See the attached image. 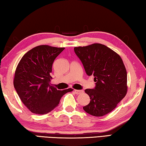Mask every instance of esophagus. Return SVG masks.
<instances>
[{"mask_svg":"<svg viewBox=\"0 0 146 146\" xmlns=\"http://www.w3.org/2000/svg\"><path fill=\"white\" fill-rule=\"evenodd\" d=\"M75 93L76 94V95H79V94H82V93H84V91L82 90H74Z\"/></svg>","mask_w":146,"mask_h":146,"instance_id":"1","label":"esophagus"}]
</instances>
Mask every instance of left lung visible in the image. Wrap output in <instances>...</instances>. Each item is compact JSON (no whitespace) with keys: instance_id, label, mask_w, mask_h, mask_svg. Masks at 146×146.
<instances>
[{"instance_id":"8db88e82","label":"left lung","mask_w":146,"mask_h":146,"mask_svg":"<svg viewBox=\"0 0 146 146\" xmlns=\"http://www.w3.org/2000/svg\"><path fill=\"white\" fill-rule=\"evenodd\" d=\"M87 75L94 76L95 89H86L90 102L84 110L95 117L111 112L126 95L127 71L120 56L104 44L75 47Z\"/></svg>"}]
</instances>
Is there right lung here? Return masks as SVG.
I'll return each instance as SVG.
<instances>
[{
    "instance_id": "right-lung-1",
    "label": "right lung",
    "mask_w": 146,
    "mask_h": 146,
    "mask_svg": "<svg viewBox=\"0 0 146 146\" xmlns=\"http://www.w3.org/2000/svg\"><path fill=\"white\" fill-rule=\"evenodd\" d=\"M64 49L48 45L36 46L17 65L14 87L22 102L33 113L44 115L51 111L64 94L73 90H57L50 83L53 62Z\"/></svg>"
}]
</instances>
